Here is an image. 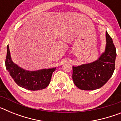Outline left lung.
Listing matches in <instances>:
<instances>
[{
	"label": "left lung",
	"instance_id": "1",
	"mask_svg": "<svg viewBox=\"0 0 121 121\" xmlns=\"http://www.w3.org/2000/svg\"><path fill=\"white\" fill-rule=\"evenodd\" d=\"M105 51L98 60L89 64L73 67V81L83 90H94L102 87L112 76L115 68L116 48L112 38L106 32Z\"/></svg>",
	"mask_w": 121,
	"mask_h": 121
}]
</instances>
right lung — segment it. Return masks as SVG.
<instances>
[{
	"instance_id": "right-lung-1",
	"label": "right lung",
	"mask_w": 121,
	"mask_h": 121,
	"mask_svg": "<svg viewBox=\"0 0 121 121\" xmlns=\"http://www.w3.org/2000/svg\"><path fill=\"white\" fill-rule=\"evenodd\" d=\"M5 66L11 78L19 86L29 90L45 88L50 84L51 76L56 68L28 71L15 64L11 58L9 46L7 45Z\"/></svg>"
}]
</instances>
